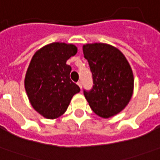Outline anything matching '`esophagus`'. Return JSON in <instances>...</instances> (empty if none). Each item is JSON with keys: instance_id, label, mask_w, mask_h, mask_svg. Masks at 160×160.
<instances>
[{"instance_id": "esophagus-1", "label": "esophagus", "mask_w": 160, "mask_h": 160, "mask_svg": "<svg viewBox=\"0 0 160 160\" xmlns=\"http://www.w3.org/2000/svg\"><path fill=\"white\" fill-rule=\"evenodd\" d=\"M78 85L80 87V89H82V82H80V81H79V82H78Z\"/></svg>"}]
</instances>
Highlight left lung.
Returning <instances> with one entry per match:
<instances>
[{
	"instance_id": "1",
	"label": "left lung",
	"mask_w": 160,
	"mask_h": 160,
	"mask_svg": "<svg viewBox=\"0 0 160 160\" xmlns=\"http://www.w3.org/2000/svg\"><path fill=\"white\" fill-rule=\"evenodd\" d=\"M93 78L91 91L83 94L92 111L108 118L119 113L132 98L134 78L132 68L118 48L106 43L82 46Z\"/></svg>"
}]
</instances>
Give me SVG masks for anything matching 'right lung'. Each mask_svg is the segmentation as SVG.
I'll return each instance as SVG.
<instances>
[{
    "label": "right lung",
    "mask_w": 160,
    "mask_h": 160,
    "mask_svg": "<svg viewBox=\"0 0 160 160\" xmlns=\"http://www.w3.org/2000/svg\"><path fill=\"white\" fill-rule=\"evenodd\" d=\"M77 52L75 45L53 42L32 57L24 80L25 90L33 108L46 118L62 115L74 95L80 91L69 78L71 67L66 64Z\"/></svg>",
    "instance_id": "add662e5"
}]
</instances>
